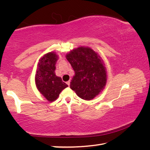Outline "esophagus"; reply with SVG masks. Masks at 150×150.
<instances>
[{"instance_id":"obj_1","label":"esophagus","mask_w":150,"mask_h":150,"mask_svg":"<svg viewBox=\"0 0 150 150\" xmlns=\"http://www.w3.org/2000/svg\"><path fill=\"white\" fill-rule=\"evenodd\" d=\"M66 83H67V85L68 86H69V85H70V81H67V82Z\"/></svg>"}]
</instances>
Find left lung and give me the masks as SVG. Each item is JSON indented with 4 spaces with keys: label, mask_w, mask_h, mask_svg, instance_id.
<instances>
[{
    "label": "left lung",
    "mask_w": 150,
    "mask_h": 150,
    "mask_svg": "<svg viewBox=\"0 0 150 150\" xmlns=\"http://www.w3.org/2000/svg\"><path fill=\"white\" fill-rule=\"evenodd\" d=\"M66 58L75 71L70 88L79 97L93 99L105 88L107 74L100 55L91 47L81 46L72 50Z\"/></svg>",
    "instance_id": "8db88e82"
}]
</instances>
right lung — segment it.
I'll list each match as a JSON object with an SVG mask.
<instances>
[{
	"mask_svg": "<svg viewBox=\"0 0 150 150\" xmlns=\"http://www.w3.org/2000/svg\"><path fill=\"white\" fill-rule=\"evenodd\" d=\"M58 55L49 52L40 58L35 75V83L39 92L49 101L57 99L60 93L68 87L62 78L55 75V64Z\"/></svg>",
	"mask_w": 150,
	"mask_h": 150,
	"instance_id": "obj_1",
	"label": "right lung"
}]
</instances>
